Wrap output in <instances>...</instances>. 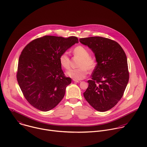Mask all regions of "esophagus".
Listing matches in <instances>:
<instances>
[{"label":"esophagus","mask_w":147,"mask_h":147,"mask_svg":"<svg viewBox=\"0 0 147 147\" xmlns=\"http://www.w3.org/2000/svg\"><path fill=\"white\" fill-rule=\"evenodd\" d=\"M73 81L76 82H81L80 80H74V79H73Z\"/></svg>","instance_id":"esophagus-1"}]
</instances>
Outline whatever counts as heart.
<instances>
[{
	"label": "heart",
	"mask_w": 147,
	"mask_h": 147,
	"mask_svg": "<svg viewBox=\"0 0 147 147\" xmlns=\"http://www.w3.org/2000/svg\"><path fill=\"white\" fill-rule=\"evenodd\" d=\"M73 54L74 56L80 58L78 63L79 67L68 70L66 74L74 80H82L88 75V70L92 71L95 69L97 65L96 60L90 55L89 50L83 46L80 45L74 47L73 50ZM59 62L61 66L65 69L70 68V58L67 52L65 51L60 54Z\"/></svg>",
	"instance_id": "1"
}]
</instances>
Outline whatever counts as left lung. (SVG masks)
I'll use <instances>...</instances> for the list:
<instances>
[{"label":"left lung","mask_w":147,"mask_h":147,"mask_svg":"<svg viewBox=\"0 0 147 147\" xmlns=\"http://www.w3.org/2000/svg\"><path fill=\"white\" fill-rule=\"evenodd\" d=\"M95 54L97 65L84 96L99 112L114 107L122 98L129 74L126 54L116 41L101 36L80 38Z\"/></svg>","instance_id":"1"}]
</instances>
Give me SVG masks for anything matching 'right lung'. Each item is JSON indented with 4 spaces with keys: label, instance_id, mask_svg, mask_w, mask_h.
Wrapping results in <instances>:
<instances>
[{
    "label": "right lung",
    "instance_id": "obj_1",
    "mask_svg": "<svg viewBox=\"0 0 147 147\" xmlns=\"http://www.w3.org/2000/svg\"><path fill=\"white\" fill-rule=\"evenodd\" d=\"M76 43H78L76 36L45 35L34 39L23 49L16 78L24 97L36 109L49 111L63 98L71 79L65 76L59 57Z\"/></svg>",
    "mask_w": 147,
    "mask_h": 147
}]
</instances>
